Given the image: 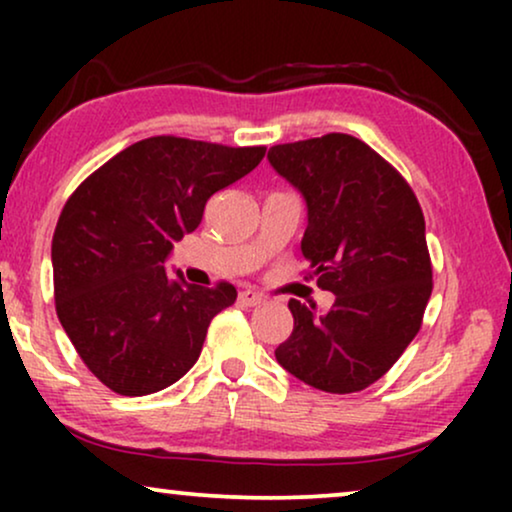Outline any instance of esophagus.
<instances>
[{
	"label": "esophagus",
	"instance_id": "1",
	"mask_svg": "<svg viewBox=\"0 0 512 512\" xmlns=\"http://www.w3.org/2000/svg\"><path fill=\"white\" fill-rule=\"evenodd\" d=\"M240 303L247 305V307H256V305H263L265 298L261 296V293H256V291H251V289H244L240 293Z\"/></svg>",
	"mask_w": 512,
	"mask_h": 512
}]
</instances>
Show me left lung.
Wrapping results in <instances>:
<instances>
[{
  "instance_id": "8db88e82",
  "label": "left lung",
  "mask_w": 512,
  "mask_h": 512,
  "mask_svg": "<svg viewBox=\"0 0 512 512\" xmlns=\"http://www.w3.org/2000/svg\"><path fill=\"white\" fill-rule=\"evenodd\" d=\"M268 160L303 195L300 251L335 296L328 312L289 300L293 333L275 359L328 394L366 389L405 352L431 298L422 207L401 174L352 135L272 146Z\"/></svg>"
}]
</instances>
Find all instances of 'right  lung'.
<instances>
[{"instance_id":"1","label":"right lung","mask_w":512,"mask_h":512,"mask_svg":"<svg viewBox=\"0 0 512 512\" xmlns=\"http://www.w3.org/2000/svg\"><path fill=\"white\" fill-rule=\"evenodd\" d=\"M263 146L149 137L76 188L55 226V310L76 352L121 396L170 387L198 361L209 321L235 303L167 272L174 242L200 226L207 200L249 174Z\"/></svg>"}]
</instances>
